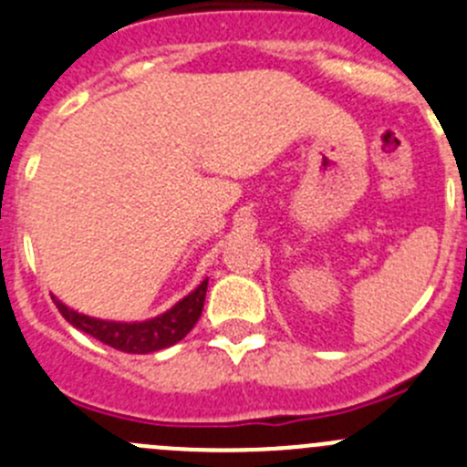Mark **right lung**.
Returning a JSON list of instances; mask_svg holds the SVG:
<instances>
[{
	"label": "right lung",
	"instance_id": "right-lung-1",
	"mask_svg": "<svg viewBox=\"0 0 467 467\" xmlns=\"http://www.w3.org/2000/svg\"><path fill=\"white\" fill-rule=\"evenodd\" d=\"M205 292L207 280H202L196 292L175 303L169 312L150 321H134V324L95 319V317L70 310L57 298H54V303H57L58 312L66 317V321H70L75 328L93 335L99 342L119 348V351H128V354H150V351H160V348L180 342L196 326L198 317L202 312V303H205Z\"/></svg>",
	"mask_w": 467,
	"mask_h": 467
}]
</instances>
